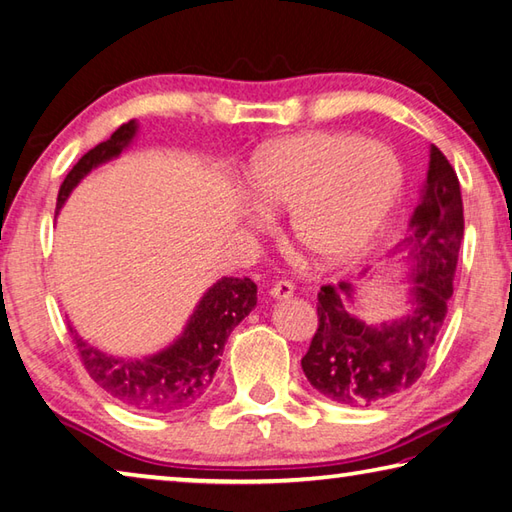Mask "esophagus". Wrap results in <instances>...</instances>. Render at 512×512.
I'll list each match as a JSON object with an SVG mask.
<instances>
[{
    "mask_svg": "<svg viewBox=\"0 0 512 512\" xmlns=\"http://www.w3.org/2000/svg\"><path fill=\"white\" fill-rule=\"evenodd\" d=\"M293 282H288V279H277V282L270 286V297L275 299H288L290 295H293Z\"/></svg>",
    "mask_w": 512,
    "mask_h": 512,
    "instance_id": "obj_1",
    "label": "esophagus"
}]
</instances>
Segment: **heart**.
Here are the masks:
<instances>
[{
  "mask_svg": "<svg viewBox=\"0 0 512 512\" xmlns=\"http://www.w3.org/2000/svg\"><path fill=\"white\" fill-rule=\"evenodd\" d=\"M404 184L402 162L382 142L344 133L282 139L255 159L248 195L262 213L290 210L295 242L322 264L364 253Z\"/></svg>",
  "mask_w": 512,
  "mask_h": 512,
  "instance_id": "heart-1",
  "label": "heart"
}]
</instances>
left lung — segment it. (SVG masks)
<instances>
[{
    "label": "left lung",
    "mask_w": 512,
    "mask_h": 512,
    "mask_svg": "<svg viewBox=\"0 0 512 512\" xmlns=\"http://www.w3.org/2000/svg\"><path fill=\"white\" fill-rule=\"evenodd\" d=\"M464 204L455 168L430 148L422 202L406 237L413 259V308L390 324L368 326L348 310V284H326L317 293V330L302 368L324 397L344 406H370L402 395L422 377L453 295Z\"/></svg>",
    "instance_id": "1"
}]
</instances>
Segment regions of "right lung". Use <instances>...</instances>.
<instances>
[{"label":"right lung","mask_w":512,"mask_h":512,"mask_svg":"<svg viewBox=\"0 0 512 512\" xmlns=\"http://www.w3.org/2000/svg\"><path fill=\"white\" fill-rule=\"evenodd\" d=\"M137 124L130 122L119 126L106 142L90 148L79 159L73 170L59 186L57 210L62 208L79 179L88 170L117 157L135 137ZM257 304V286L248 277H224L208 288L202 302L195 308L193 317L186 324L182 337L162 353L146 359H117L104 355L79 337L73 328V344L82 359L86 373L93 382L102 386L110 397L128 408L146 410V413H173L193 406L204 397L224 344L242 319Z\"/></svg>","instance_id":"1"}]
</instances>
